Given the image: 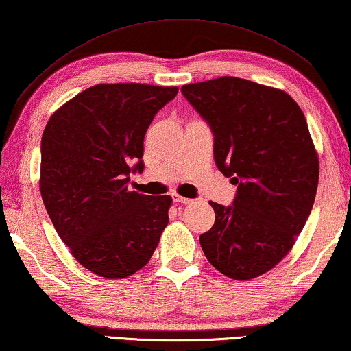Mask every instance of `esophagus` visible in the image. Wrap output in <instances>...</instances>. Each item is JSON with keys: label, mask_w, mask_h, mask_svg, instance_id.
I'll list each match as a JSON object with an SVG mask.
<instances>
[{"label": "esophagus", "mask_w": 351, "mask_h": 351, "mask_svg": "<svg viewBox=\"0 0 351 351\" xmlns=\"http://www.w3.org/2000/svg\"><path fill=\"white\" fill-rule=\"evenodd\" d=\"M172 201H174L176 204H190L191 201L188 197H183V196H179V194L174 193L172 194Z\"/></svg>", "instance_id": "esophagus-1"}]
</instances>
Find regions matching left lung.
Masks as SVG:
<instances>
[{
	"label": "left lung",
	"instance_id": "8db88e82",
	"mask_svg": "<svg viewBox=\"0 0 351 351\" xmlns=\"http://www.w3.org/2000/svg\"><path fill=\"white\" fill-rule=\"evenodd\" d=\"M213 133L218 169L237 185L232 206L210 202L212 229L199 237L208 262L246 281L292 250L319 185V157L306 117L284 90L221 77L182 86Z\"/></svg>",
	"mask_w": 351,
	"mask_h": 351
}]
</instances>
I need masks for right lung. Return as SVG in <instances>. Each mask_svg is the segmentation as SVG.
<instances>
[{"instance_id": "right-lung-1", "label": "right lung", "mask_w": 351, "mask_h": 351, "mask_svg": "<svg viewBox=\"0 0 351 351\" xmlns=\"http://www.w3.org/2000/svg\"><path fill=\"white\" fill-rule=\"evenodd\" d=\"M179 93L163 86L97 84L50 117L40 143V194L53 226L89 271L121 279L150 261L171 196L128 190L143 172L145 132Z\"/></svg>"}]
</instances>
